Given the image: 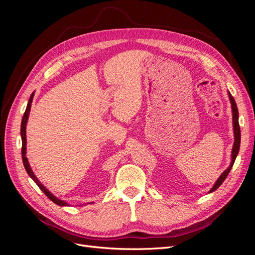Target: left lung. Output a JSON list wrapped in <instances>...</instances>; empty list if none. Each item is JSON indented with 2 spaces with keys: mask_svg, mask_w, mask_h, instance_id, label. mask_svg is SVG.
I'll return each instance as SVG.
<instances>
[{
  "mask_svg": "<svg viewBox=\"0 0 255 255\" xmlns=\"http://www.w3.org/2000/svg\"><path fill=\"white\" fill-rule=\"evenodd\" d=\"M228 95H229V99H230V102H231V106H232V114H233V129H234V144H233V149H232V154H231V164L228 167L227 170L223 171L221 173V175L218 177V180L216 181V183L214 184V186L211 188L210 192L215 191L217 189L220 185L225 182L226 177L228 176L229 172L231 171V169H232L233 165H234V161L236 159V156L238 154L239 151V146H241V128H239V123H238V110H237V105L234 98L232 97V95L230 94V91H228Z\"/></svg>",
  "mask_w": 255,
  "mask_h": 255,
  "instance_id": "obj_1",
  "label": "left lung"
}]
</instances>
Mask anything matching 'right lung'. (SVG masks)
<instances>
[{
  "mask_svg": "<svg viewBox=\"0 0 255 255\" xmlns=\"http://www.w3.org/2000/svg\"><path fill=\"white\" fill-rule=\"evenodd\" d=\"M34 95L35 92H33L32 95H30L29 97V100H28V103H27V106H26V110H25V113L24 115H23V118H22V122H21V139H22V160H23V165H24V168L25 170L27 172V174L32 177V180L38 185V187H39L43 192L44 195L47 196L52 202H54L55 204L59 205V206H69V204L64 201V200H60L58 199L57 197L54 196L51 191H49V189H47V187L43 186V185L39 182V180L37 179L36 175L34 174L32 168H30L29 164H28V160H27V157H26V123H27V119H28V115H29V112H30V106H32V102H33V98H34ZM90 203H94V202H90Z\"/></svg>",
  "mask_w": 255,
  "mask_h": 255,
  "instance_id": "obj_1",
  "label": "right lung"
}]
</instances>
